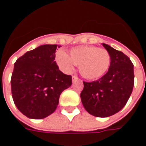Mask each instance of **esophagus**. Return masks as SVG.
<instances>
[{"label": "esophagus", "instance_id": "1", "mask_svg": "<svg viewBox=\"0 0 146 146\" xmlns=\"http://www.w3.org/2000/svg\"><path fill=\"white\" fill-rule=\"evenodd\" d=\"M72 79H73V81H76V80H77L79 79V78H78V77H77L76 76H73Z\"/></svg>", "mask_w": 146, "mask_h": 146}]
</instances>
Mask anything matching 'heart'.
Returning a JSON list of instances; mask_svg holds the SVG:
<instances>
[{"label":"heart","instance_id":"b5f03b06","mask_svg":"<svg viewBox=\"0 0 146 146\" xmlns=\"http://www.w3.org/2000/svg\"><path fill=\"white\" fill-rule=\"evenodd\" d=\"M56 61L65 72H70L76 65L79 66L80 73L86 79L96 80L104 76L108 71L111 57L104 48L85 45L73 48L69 55L64 51H58Z\"/></svg>","mask_w":146,"mask_h":146}]
</instances>
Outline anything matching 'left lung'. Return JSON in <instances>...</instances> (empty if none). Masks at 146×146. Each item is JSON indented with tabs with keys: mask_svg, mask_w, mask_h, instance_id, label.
I'll list each match as a JSON object with an SVG mask.
<instances>
[{
	"mask_svg": "<svg viewBox=\"0 0 146 146\" xmlns=\"http://www.w3.org/2000/svg\"><path fill=\"white\" fill-rule=\"evenodd\" d=\"M110 54L108 72L96 81H84L80 98L84 107L91 115L107 117L124 107L134 87V65L122 51L102 44Z\"/></svg>",
	"mask_w": 146,
	"mask_h": 146,
	"instance_id": "left-lung-1",
	"label": "left lung"
}]
</instances>
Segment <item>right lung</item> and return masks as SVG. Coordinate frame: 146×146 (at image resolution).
Returning a JSON list of instances; mask_svg holds the SVG:
<instances>
[{"label": "right lung", "instance_id": "obj_1", "mask_svg": "<svg viewBox=\"0 0 146 146\" xmlns=\"http://www.w3.org/2000/svg\"><path fill=\"white\" fill-rule=\"evenodd\" d=\"M60 47L40 45L15 62L12 98L18 110L28 118L43 119L54 113L62 92L72 84V76L61 72L54 61L56 49Z\"/></svg>", "mask_w": 146, "mask_h": 146}]
</instances>
